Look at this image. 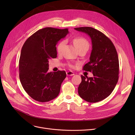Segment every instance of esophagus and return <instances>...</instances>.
<instances>
[{
  "mask_svg": "<svg viewBox=\"0 0 135 135\" xmlns=\"http://www.w3.org/2000/svg\"><path fill=\"white\" fill-rule=\"evenodd\" d=\"M66 74H67V76H72V75H74V73L72 71H68L66 73Z\"/></svg>",
  "mask_w": 135,
  "mask_h": 135,
  "instance_id": "34e87169",
  "label": "esophagus"
}]
</instances>
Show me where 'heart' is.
<instances>
[{"label": "heart", "instance_id": "1", "mask_svg": "<svg viewBox=\"0 0 135 135\" xmlns=\"http://www.w3.org/2000/svg\"><path fill=\"white\" fill-rule=\"evenodd\" d=\"M73 42L74 44L75 45V47L77 48V49L78 50V51L80 50L84 49H86L89 47V44L88 41H87L86 39L83 37H76L75 38L73 39ZM66 44V41L65 40H62L59 42V44L57 45L56 50L57 51L59 54L61 53L63 47L64 45ZM70 67H73L72 65H69Z\"/></svg>", "mask_w": 135, "mask_h": 135}]
</instances>
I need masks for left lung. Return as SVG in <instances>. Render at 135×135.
Returning a JSON list of instances; mask_svg holds the SVG:
<instances>
[{"label":"left lung","instance_id":"obj_1","mask_svg":"<svg viewBox=\"0 0 135 135\" xmlns=\"http://www.w3.org/2000/svg\"><path fill=\"white\" fill-rule=\"evenodd\" d=\"M89 35L92 42L90 61L83 70L92 72L93 77L81 75L78 94L90 103L101 101L108 97L115 88L119 79V64L116 49L105 35L94 28H75Z\"/></svg>","mask_w":135,"mask_h":135}]
</instances>
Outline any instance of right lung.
<instances>
[{
    "label": "right lung",
    "mask_w": 135,
    "mask_h": 135,
    "mask_svg": "<svg viewBox=\"0 0 135 135\" xmlns=\"http://www.w3.org/2000/svg\"><path fill=\"white\" fill-rule=\"evenodd\" d=\"M68 33V30L46 27L28 38L21 51L19 76L26 93L34 100L45 102L60 93L66 78L65 70L47 72L49 60L57 57L56 45Z\"/></svg>",
    "instance_id": "1"
}]
</instances>
